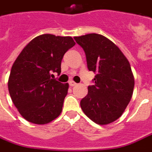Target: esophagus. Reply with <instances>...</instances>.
I'll return each mask as SVG.
<instances>
[{"instance_id":"esophagus-1","label":"esophagus","mask_w":152,"mask_h":152,"mask_svg":"<svg viewBox=\"0 0 152 152\" xmlns=\"http://www.w3.org/2000/svg\"><path fill=\"white\" fill-rule=\"evenodd\" d=\"M69 83L70 87H74V86H75V85H77V83H76L75 82H74V81H72V80H71V81H69Z\"/></svg>"}]
</instances>
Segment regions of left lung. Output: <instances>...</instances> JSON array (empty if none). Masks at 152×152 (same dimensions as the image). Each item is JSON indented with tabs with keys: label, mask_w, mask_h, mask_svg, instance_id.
<instances>
[{
	"label": "left lung",
	"mask_w": 152,
	"mask_h": 152,
	"mask_svg": "<svg viewBox=\"0 0 152 152\" xmlns=\"http://www.w3.org/2000/svg\"><path fill=\"white\" fill-rule=\"evenodd\" d=\"M85 53L89 71L96 73L94 85L80 102L83 112L93 122L106 125L120 118L130 102L134 77L130 64L118 46L103 35L74 37Z\"/></svg>",
	"instance_id": "left-lung-1"
}]
</instances>
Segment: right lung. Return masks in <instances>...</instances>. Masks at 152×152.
Instances as JSON below:
<instances>
[{"mask_svg":"<svg viewBox=\"0 0 152 152\" xmlns=\"http://www.w3.org/2000/svg\"><path fill=\"white\" fill-rule=\"evenodd\" d=\"M75 42L70 36L39 35L23 49L12 65L8 89L23 118L46 124L61 113L69 84L57 81L64 55Z\"/></svg>","mask_w":152,"mask_h":152,"instance_id":"obj_1","label":"right lung"}]
</instances>
